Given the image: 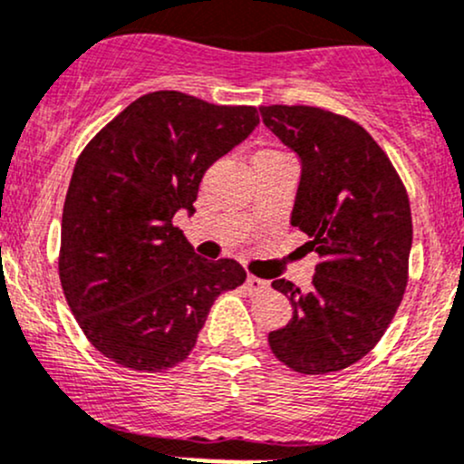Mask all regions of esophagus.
Returning <instances> with one entry per match:
<instances>
[{
  "mask_svg": "<svg viewBox=\"0 0 464 464\" xmlns=\"http://www.w3.org/2000/svg\"><path fill=\"white\" fill-rule=\"evenodd\" d=\"M246 289H248V294H265L266 289H269V282L266 280H260V277H256V276H248L246 277Z\"/></svg>",
  "mask_w": 464,
  "mask_h": 464,
  "instance_id": "1",
  "label": "esophagus"
}]
</instances>
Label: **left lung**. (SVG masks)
<instances>
[{
  "label": "left lung",
  "instance_id": "8db88e82",
  "mask_svg": "<svg viewBox=\"0 0 464 464\" xmlns=\"http://www.w3.org/2000/svg\"><path fill=\"white\" fill-rule=\"evenodd\" d=\"M260 115L300 160L291 224L322 257L309 294L273 280L294 315L269 334L271 351L294 372H340L378 344L407 289V191L384 150L347 117L315 106H260Z\"/></svg>",
  "mask_w": 464,
  "mask_h": 464
}]
</instances>
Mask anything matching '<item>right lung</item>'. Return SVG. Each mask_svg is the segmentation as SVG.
<instances>
[{
  "label": "right lung",
  "instance_id": "obj_1",
  "mask_svg": "<svg viewBox=\"0 0 464 464\" xmlns=\"http://www.w3.org/2000/svg\"><path fill=\"white\" fill-rule=\"evenodd\" d=\"M260 124L253 106L178 91L142 95L82 150L62 213L60 280L100 353L135 372L182 362L219 294L245 282L173 227L195 211L202 175Z\"/></svg>",
  "mask_w": 464,
  "mask_h": 464
}]
</instances>
